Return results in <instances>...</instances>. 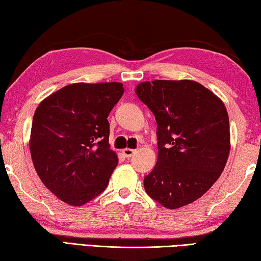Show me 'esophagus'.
<instances>
[{"label":"esophagus","mask_w":261,"mask_h":261,"mask_svg":"<svg viewBox=\"0 0 261 261\" xmlns=\"http://www.w3.org/2000/svg\"><path fill=\"white\" fill-rule=\"evenodd\" d=\"M122 153L125 156V158H131V156L136 153V150L132 148H124L122 150Z\"/></svg>","instance_id":"34e87169"}]
</instances>
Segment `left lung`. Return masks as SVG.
Instances as JSON below:
<instances>
[{
    "label": "left lung",
    "mask_w": 261,
    "mask_h": 261,
    "mask_svg": "<svg viewBox=\"0 0 261 261\" xmlns=\"http://www.w3.org/2000/svg\"><path fill=\"white\" fill-rule=\"evenodd\" d=\"M136 93L158 123V162L145 191L167 209L191 204L224 171L230 150L229 118L219 98L191 80L139 83Z\"/></svg>",
    "instance_id": "1"
}]
</instances>
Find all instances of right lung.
<instances>
[{"instance_id":"1","label":"right lung","mask_w":261,"mask_h":261,"mask_svg":"<svg viewBox=\"0 0 261 261\" xmlns=\"http://www.w3.org/2000/svg\"><path fill=\"white\" fill-rule=\"evenodd\" d=\"M122 83H74L50 94L33 117L30 148L42 182L65 203L81 206L105 191L118 159L108 144L107 117Z\"/></svg>"}]
</instances>
